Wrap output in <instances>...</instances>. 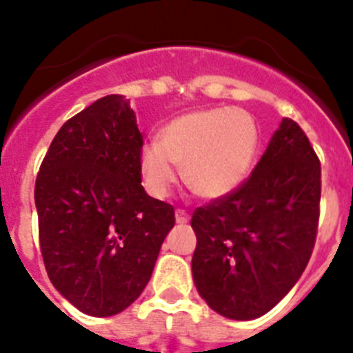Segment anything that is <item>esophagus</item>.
Returning <instances> with one entry per match:
<instances>
[{"label": "esophagus", "instance_id": "34e87169", "mask_svg": "<svg viewBox=\"0 0 353 353\" xmlns=\"http://www.w3.org/2000/svg\"><path fill=\"white\" fill-rule=\"evenodd\" d=\"M174 219H176L179 224H185L189 223V214H187L185 210H182V208H176V212H174Z\"/></svg>", "mask_w": 353, "mask_h": 353}]
</instances>
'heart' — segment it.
<instances>
[{"label":"heart","instance_id":"heart-1","mask_svg":"<svg viewBox=\"0 0 353 353\" xmlns=\"http://www.w3.org/2000/svg\"><path fill=\"white\" fill-rule=\"evenodd\" d=\"M260 130L248 111L212 108L191 111L161 130V143L141 150L146 191L164 198L176 182L173 164L182 168L185 185L196 196L217 199L244 182L256 159Z\"/></svg>","mask_w":353,"mask_h":353}]
</instances>
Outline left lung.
Masks as SVG:
<instances>
[{"mask_svg":"<svg viewBox=\"0 0 353 353\" xmlns=\"http://www.w3.org/2000/svg\"><path fill=\"white\" fill-rule=\"evenodd\" d=\"M320 196V159L297 121L283 118L248 179L192 214V277L212 310L252 320L285 297L313 252Z\"/></svg>","mask_w":353,"mask_h":353,"instance_id":"1","label":"left lung"}]
</instances>
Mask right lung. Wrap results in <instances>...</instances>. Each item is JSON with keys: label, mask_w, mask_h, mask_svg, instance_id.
<instances>
[{"label": "right lung", "mask_w": 353, "mask_h": 353, "mask_svg": "<svg viewBox=\"0 0 353 353\" xmlns=\"http://www.w3.org/2000/svg\"><path fill=\"white\" fill-rule=\"evenodd\" d=\"M143 136L129 101L105 95L63 123L35 182L39 240L54 288L111 316L152 277L174 208L141 185Z\"/></svg>", "instance_id": "right-lung-1"}]
</instances>
